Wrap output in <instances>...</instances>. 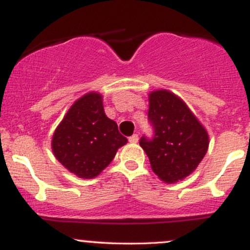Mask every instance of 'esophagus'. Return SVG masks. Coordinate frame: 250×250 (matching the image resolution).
Returning <instances> with one entry per match:
<instances>
[{"instance_id":"34e87169","label":"esophagus","mask_w":250,"mask_h":250,"mask_svg":"<svg viewBox=\"0 0 250 250\" xmlns=\"http://www.w3.org/2000/svg\"><path fill=\"white\" fill-rule=\"evenodd\" d=\"M137 141H139V135L137 134L131 135V136L129 137V142L130 143H137Z\"/></svg>"}]
</instances>
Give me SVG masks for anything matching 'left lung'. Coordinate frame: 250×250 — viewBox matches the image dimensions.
<instances>
[{
    "label": "left lung",
    "instance_id": "left-lung-1",
    "mask_svg": "<svg viewBox=\"0 0 250 250\" xmlns=\"http://www.w3.org/2000/svg\"><path fill=\"white\" fill-rule=\"evenodd\" d=\"M148 120L154 136H142L140 146L163 182H179L193 173L207 153V130L187 104L168 90L149 94Z\"/></svg>",
    "mask_w": 250,
    "mask_h": 250
}]
</instances>
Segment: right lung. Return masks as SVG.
I'll return each instance as SVG.
<instances>
[{
  "instance_id": "right-lung-1",
  "label": "right lung",
  "mask_w": 250,
  "mask_h": 250,
  "mask_svg": "<svg viewBox=\"0 0 250 250\" xmlns=\"http://www.w3.org/2000/svg\"><path fill=\"white\" fill-rule=\"evenodd\" d=\"M127 142L116 122L105 116L102 95L91 91L80 97L63 117L51 148L68 170L82 179H93Z\"/></svg>"
}]
</instances>
